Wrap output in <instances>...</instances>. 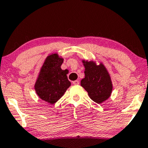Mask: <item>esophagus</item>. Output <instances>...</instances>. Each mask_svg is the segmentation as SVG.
I'll use <instances>...</instances> for the list:
<instances>
[{
  "label": "esophagus",
  "mask_w": 148,
  "mask_h": 148,
  "mask_svg": "<svg viewBox=\"0 0 148 148\" xmlns=\"http://www.w3.org/2000/svg\"><path fill=\"white\" fill-rule=\"evenodd\" d=\"M72 83H73V84H74V85H79V80H76V81H73Z\"/></svg>",
  "instance_id": "1"
}]
</instances>
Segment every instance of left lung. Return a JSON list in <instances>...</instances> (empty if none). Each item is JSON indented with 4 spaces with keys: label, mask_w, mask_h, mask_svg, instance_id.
Returning a JSON list of instances; mask_svg holds the SVG:
<instances>
[{
    "label": "left lung",
    "mask_w": 148,
    "mask_h": 148,
    "mask_svg": "<svg viewBox=\"0 0 148 148\" xmlns=\"http://www.w3.org/2000/svg\"><path fill=\"white\" fill-rule=\"evenodd\" d=\"M85 67V78L81 85L88 92L89 97L95 103L108 100L112 92V83L109 72L102 63L97 65L93 60H82Z\"/></svg>",
    "instance_id": "left-lung-1"
}]
</instances>
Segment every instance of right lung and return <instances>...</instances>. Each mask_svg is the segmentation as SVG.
<instances>
[{
    "label": "right lung",
    "mask_w": 148,
    "mask_h": 148,
    "mask_svg": "<svg viewBox=\"0 0 148 148\" xmlns=\"http://www.w3.org/2000/svg\"><path fill=\"white\" fill-rule=\"evenodd\" d=\"M63 58L57 53L45 58L34 85L35 91L42 100L54 104L63 97L71 85L67 79V69L63 70Z\"/></svg>",
    "instance_id": "obj_1"
}]
</instances>
